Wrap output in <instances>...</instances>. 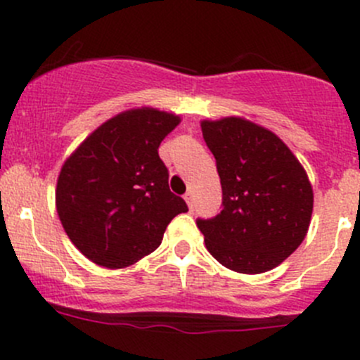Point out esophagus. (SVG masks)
<instances>
[{"instance_id": "34e87169", "label": "esophagus", "mask_w": 360, "mask_h": 360, "mask_svg": "<svg viewBox=\"0 0 360 360\" xmlns=\"http://www.w3.org/2000/svg\"><path fill=\"white\" fill-rule=\"evenodd\" d=\"M184 200H186L188 207H190V209H193V195H191V191H188V193L184 195Z\"/></svg>"}]
</instances>
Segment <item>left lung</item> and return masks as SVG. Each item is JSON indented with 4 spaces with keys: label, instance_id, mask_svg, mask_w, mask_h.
<instances>
[{
    "label": "left lung",
    "instance_id": "8db88e82",
    "mask_svg": "<svg viewBox=\"0 0 360 360\" xmlns=\"http://www.w3.org/2000/svg\"><path fill=\"white\" fill-rule=\"evenodd\" d=\"M223 188L221 212L197 219L207 250L238 274H263L300 248L314 191L307 172L270 130L242 118L202 122Z\"/></svg>",
    "mask_w": 360,
    "mask_h": 360
}]
</instances>
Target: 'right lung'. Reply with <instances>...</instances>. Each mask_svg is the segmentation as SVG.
<instances>
[{"label":"right lung","instance_id":"right-lung-1","mask_svg":"<svg viewBox=\"0 0 360 360\" xmlns=\"http://www.w3.org/2000/svg\"><path fill=\"white\" fill-rule=\"evenodd\" d=\"M179 116L151 108L116 115L64 162L56 203L68 237L83 256L125 268L162 244L167 224L186 202L169 188L158 155Z\"/></svg>","mask_w":360,"mask_h":360}]
</instances>
